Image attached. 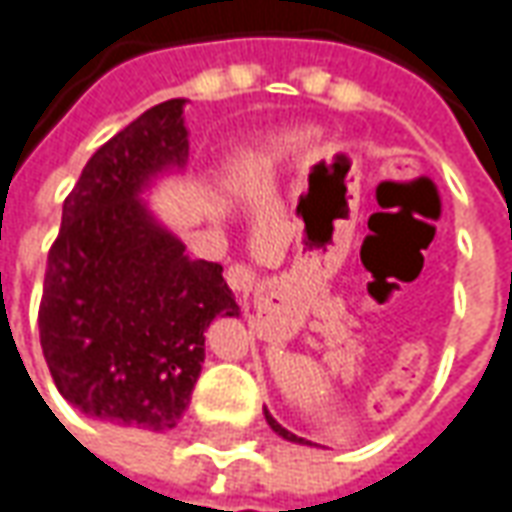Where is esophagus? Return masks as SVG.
<instances>
[{
	"instance_id": "esophagus-1",
	"label": "esophagus",
	"mask_w": 512,
	"mask_h": 512,
	"mask_svg": "<svg viewBox=\"0 0 512 512\" xmlns=\"http://www.w3.org/2000/svg\"><path fill=\"white\" fill-rule=\"evenodd\" d=\"M257 274L249 266H243V263H235V266H229L227 269V283L232 291H238V294H249L252 291V285H255Z\"/></svg>"
}]
</instances>
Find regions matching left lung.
I'll return each mask as SVG.
<instances>
[{"label": "left lung", "instance_id": "obj_1", "mask_svg": "<svg viewBox=\"0 0 512 512\" xmlns=\"http://www.w3.org/2000/svg\"><path fill=\"white\" fill-rule=\"evenodd\" d=\"M263 415H266V423H269L271 429L277 431V434H280L283 440H291V443H305L302 437H297V434H291V431H288V429H283V426H280V423H277V420H274V417L269 415V409H263Z\"/></svg>", "mask_w": 512, "mask_h": 512}]
</instances>
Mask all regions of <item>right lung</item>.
<instances>
[{
	"mask_svg": "<svg viewBox=\"0 0 512 512\" xmlns=\"http://www.w3.org/2000/svg\"><path fill=\"white\" fill-rule=\"evenodd\" d=\"M184 100H165L100 145L64 201L38 308L58 392L83 415L168 431L204 361V333L238 302L221 263L193 260L142 193L187 162Z\"/></svg>",
	"mask_w": 512,
	"mask_h": 512,
	"instance_id": "add662e5",
	"label": "right lung"
}]
</instances>
